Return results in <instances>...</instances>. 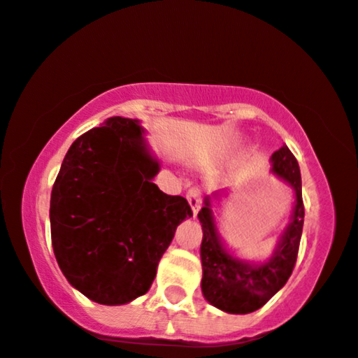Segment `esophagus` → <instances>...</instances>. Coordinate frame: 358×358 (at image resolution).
Instances as JSON below:
<instances>
[{"mask_svg": "<svg viewBox=\"0 0 358 358\" xmlns=\"http://www.w3.org/2000/svg\"><path fill=\"white\" fill-rule=\"evenodd\" d=\"M186 197H187L189 206H191V209H192V214L196 216L197 211H199V208H201V203H203V194H201V189H197V187L189 189Z\"/></svg>", "mask_w": 358, "mask_h": 358, "instance_id": "esophagus-1", "label": "esophagus"}]
</instances>
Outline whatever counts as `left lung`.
Returning <instances> with one entry per match:
<instances>
[{"label":"left lung","instance_id":"left-lung-1","mask_svg":"<svg viewBox=\"0 0 358 358\" xmlns=\"http://www.w3.org/2000/svg\"><path fill=\"white\" fill-rule=\"evenodd\" d=\"M270 162L273 174L285 180L295 194L289 222L280 234L270 258L263 262L239 258L236 251L231 250L221 238L214 206L220 204L222 197L229 196L228 189L206 196L203 209L197 214L203 228L201 289L209 303L226 313L246 315L262 308L285 287L296 263L305 217L300 167L287 145L276 150Z\"/></svg>","mask_w":358,"mask_h":358}]
</instances>
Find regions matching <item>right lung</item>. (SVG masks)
<instances>
[{
	"instance_id": "1",
	"label": "right lung",
	"mask_w": 358,
	"mask_h": 358,
	"mask_svg": "<svg viewBox=\"0 0 358 358\" xmlns=\"http://www.w3.org/2000/svg\"><path fill=\"white\" fill-rule=\"evenodd\" d=\"M161 162L141 120L110 117L70 145L50 199L52 245L69 283L100 305L149 292L191 208L152 182Z\"/></svg>"
}]
</instances>
